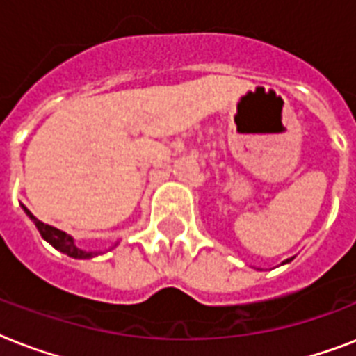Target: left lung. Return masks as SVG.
Instances as JSON below:
<instances>
[{"label": "left lung", "mask_w": 356, "mask_h": 356, "mask_svg": "<svg viewBox=\"0 0 356 356\" xmlns=\"http://www.w3.org/2000/svg\"><path fill=\"white\" fill-rule=\"evenodd\" d=\"M290 260H292V259H290ZM290 260H288V262H290Z\"/></svg>", "instance_id": "8db88e82"}]
</instances>
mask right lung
I'll return each mask as SVG.
<instances>
[{
	"mask_svg": "<svg viewBox=\"0 0 356 356\" xmlns=\"http://www.w3.org/2000/svg\"><path fill=\"white\" fill-rule=\"evenodd\" d=\"M25 212H27V216L35 222L40 236L44 238L46 242L51 243L55 249H58V251H63V253L68 254V257H74V259H90V257L99 254V253H88V251H83V249H79L77 245H75L74 238L70 236V234L63 233V231H58V229L51 227V225H47V223L40 222V220H36V218L33 216L27 209H25Z\"/></svg>",
	"mask_w": 356,
	"mask_h": 356,
	"instance_id": "add662e5",
	"label": "right lung"
}]
</instances>
